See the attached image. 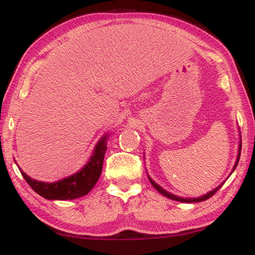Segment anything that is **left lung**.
I'll list each match as a JSON object with an SVG mask.
<instances>
[{
	"label": "left lung",
	"mask_w": 255,
	"mask_h": 255,
	"mask_svg": "<svg viewBox=\"0 0 255 255\" xmlns=\"http://www.w3.org/2000/svg\"><path fill=\"white\" fill-rule=\"evenodd\" d=\"M239 135H240V133H239ZM240 152H242V135H240V140H239L238 154H237V160H236L235 166H233V168H232V172H231V174L233 173V170L236 169L237 165H238L239 159H240ZM231 174H230V175H231ZM147 176H148L149 182L152 183V186L154 187L155 189L158 190L160 194L163 195V196H166L167 198H170V200H174V201H177V202H182V203H195V202H202V201L208 200V198H210V197L212 196V195H215L216 193H217V190L219 189V188H221V187L223 186V184H224V182H222L221 184H219L218 187H216L215 189L210 190V191H209V193H207L205 195H203V196H200V197H181V196H176V195H174V194H172V193H169V191H167L166 189H163L162 187H160L159 184L155 182V181H153V179H151V176H149L148 174H147Z\"/></svg>",
	"instance_id": "left-lung-1"
}]
</instances>
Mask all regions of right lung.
Masks as SVG:
<instances>
[{
	"label": "right lung",
	"instance_id": "1",
	"mask_svg": "<svg viewBox=\"0 0 255 255\" xmlns=\"http://www.w3.org/2000/svg\"><path fill=\"white\" fill-rule=\"evenodd\" d=\"M109 135L110 133L102 135V138L97 141L88 162L79 172L64 177V179L54 181V182H41V181L34 180L26 175L19 168L20 173L26 182L29 183V186L38 195L46 200L65 201L85 196L93 189L102 173L103 159L107 151V140Z\"/></svg>",
	"mask_w": 255,
	"mask_h": 255
}]
</instances>
